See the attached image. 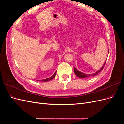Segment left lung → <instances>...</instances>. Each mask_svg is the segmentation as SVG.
<instances>
[{"instance_id":"obj_1","label":"left lung","mask_w":124,"mask_h":124,"mask_svg":"<svg viewBox=\"0 0 124 124\" xmlns=\"http://www.w3.org/2000/svg\"><path fill=\"white\" fill-rule=\"evenodd\" d=\"M106 62L104 63V65H103V66L101 68V69H100L99 70H98L96 73H95L94 74H85L82 73L80 72V71H79L78 70H77V69H76V68L74 66V70L75 74H76V75L77 76H78L80 78H85V77H90V76H95L96 75L98 74L100 72V71H101L103 70V67H104V66H105V64H106Z\"/></svg>"}]
</instances>
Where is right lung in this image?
I'll return each instance as SVG.
<instances>
[{"label":"right lung","instance_id":"obj_1","mask_svg":"<svg viewBox=\"0 0 124 124\" xmlns=\"http://www.w3.org/2000/svg\"><path fill=\"white\" fill-rule=\"evenodd\" d=\"M56 73H57V71H55V72L54 73V74L52 76H51L50 77L48 78H47V79H43V80H38V81H44V82H47V81H48L49 80H50L54 79L55 76V74H56Z\"/></svg>","mask_w":124,"mask_h":124}]
</instances>
